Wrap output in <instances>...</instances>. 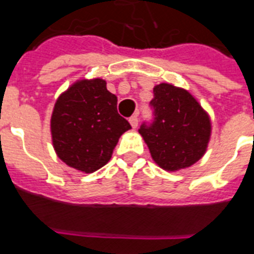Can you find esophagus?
<instances>
[{"label":"esophagus","mask_w":254,"mask_h":254,"mask_svg":"<svg viewBox=\"0 0 254 254\" xmlns=\"http://www.w3.org/2000/svg\"><path fill=\"white\" fill-rule=\"evenodd\" d=\"M129 123H130V125H131V127H134V129H135V127H138V123H139L138 116H136V115H132L131 118L129 119Z\"/></svg>","instance_id":"34e87169"}]
</instances>
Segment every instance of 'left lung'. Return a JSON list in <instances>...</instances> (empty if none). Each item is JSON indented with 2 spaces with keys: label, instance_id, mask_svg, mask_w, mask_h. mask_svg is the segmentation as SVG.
Here are the masks:
<instances>
[{
  "label": "left lung",
  "instance_id": "left-lung-1",
  "mask_svg": "<svg viewBox=\"0 0 254 254\" xmlns=\"http://www.w3.org/2000/svg\"><path fill=\"white\" fill-rule=\"evenodd\" d=\"M153 93V120L139 129L152 158L166 171L192 166L206 152L211 132L209 115L184 88L161 83Z\"/></svg>",
  "mask_w": 254,
  "mask_h": 254
}]
</instances>
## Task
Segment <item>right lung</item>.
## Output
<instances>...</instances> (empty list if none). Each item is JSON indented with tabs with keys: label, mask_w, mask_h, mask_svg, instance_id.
<instances>
[{
	"label": "right lung",
	"mask_w": 254,
	"mask_h": 254,
	"mask_svg": "<svg viewBox=\"0 0 254 254\" xmlns=\"http://www.w3.org/2000/svg\"><path fill=\"white\" fill-rule=\"evenodd\" d=\"M129 129V122L118 113V97L101 78L73 83L58 97L50 120L57 155L86 173L110 161L119 138Z\"/></svg>",
	"instance_id": "add662e5"
}]
</instances>
